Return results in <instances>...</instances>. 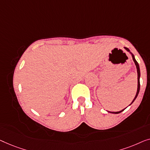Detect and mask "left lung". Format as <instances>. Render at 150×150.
<instances>
[{
    "instance_id": "1",
    "label": "left lung",
    "mask_w": 150,
    "mask_h": 150,
    "mask_svg": "<svg viewBox=\"0 0 150 150\" xmlns=\"http://www.w3.org/2000/svg\"><path fill=\"white\" fill-rule=\"evenodd\" d=\"M125 48V49L127 50L128 52H130V50L128 49V48H126V47H124ZM132 60H133V61L134 62V64H135V65H136V67H137V74H138V88H137V94H136V96H135V97H134V98L133 99V100H132V102L131 103V104L132 103L134 102V100H135V99L137 98V96H138V94H139V90H140V81H139V78H140V69H139V64H138V62H137V60H135V58H134V55L133 54H132ZM130 104V105H131ZM126 109V108H125ZM124 109H123V110H122V111H117V112H111V111H109V112H110V113H115V114H116V113H121L122 111H123Z\"/></svg>"
}]
</instances>
